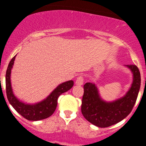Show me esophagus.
I'll return each instance as SVG.
<instances>
[{
  "mask_svg": "<svg viewBox=\"0 0 146 146\" xmlns=\"http://www.w3.org/2000/svg\"><path fill=\"white\" fill-rule=\"evenodd\" d=\"M83 82H84V77H83V76L82 74H80L77 78V80H76L75 83L76 85H78V86H82L83 84Z\"/></svg>",
  "mask_w": 146,
  "mask_h": 146,
  "instance_id": "1",
  "label": "esophagus"
}]
</instances>
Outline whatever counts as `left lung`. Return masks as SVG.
<instances>
[{"mask_svg": "<svg viewBox=\"0 0 146 146\" xmlns=\"http://www.w3.org/2000/svg\"><path fill=\"white\" fill-rule=\"evenodd\" d=\"M133 73V82L129 91L123 97L113 102L102 100L95 85H84L81 112L90 123L98 127L105 128L124 119L133 109L140 88V73L136 65H127Z\"/></svg>", "mask_w": 146, "mask_h": 146, "instance_id": "left-lung-1", "label": "left lung"}]
</instances>
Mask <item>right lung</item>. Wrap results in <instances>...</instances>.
<instances>
[{
    "mask_svg": "<svg viewBox=\"0 0 146 146\" xmlns=\"http://www.w3.org/2000/svg\"><path fill=\"white\" fill-rule=\"evenodd\" d=\"M15 56L10 60L6 73V91L8 100L15 110L28 121H39L49 118L53 114L56 109L59 96L72 88L74 85V82L69 80L61 83L50 94L47 99L41 102L32 105L25 104L19 101V99L15 97L11 89L10 74Z\"/></svg>",
    "mask_w": 146,
    "mask_h": 146,
    "instance_id": "obj_1",
    "label": "right lung"
}]
</instances>
